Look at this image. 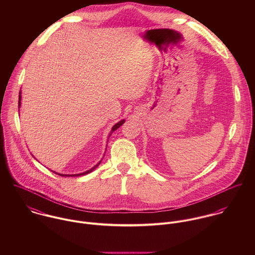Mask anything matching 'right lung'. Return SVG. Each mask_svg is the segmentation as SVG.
<instances>
[{
    "label": "right lung",
    "instance_id": "1",
    "mask_svg": "<svg viewBox=\"0 0 255 255\" xmlns=\"http://www.w3.org/2000/svg\"><path fill=\"white\" fill-rule=\"evenodd\" d=\"M21 93L19 92V97H18V107H20V100H21V95H20ZM125 123V120H122V121H120L119 123H117L113 128H112V129H111V131H110L109 133V137L111 136V134L116 130V129H118L123 124ZM109 137H108V139H109ZM102 161V160H101ZM101 161L97 164V165H95L93 168H91L90 170H88V171H86V172H84V173H81V174H75V175H64V174H59V173H56V172H54L55 174H57V175H59V176H62V177H78V176H83V175H86V174H89V173H91L95 168H97L99 165H100V163H101Z\"/></svg>",
    "mask_w": 255,
    "mask_h": 255
}]
</instances>
